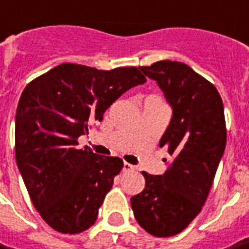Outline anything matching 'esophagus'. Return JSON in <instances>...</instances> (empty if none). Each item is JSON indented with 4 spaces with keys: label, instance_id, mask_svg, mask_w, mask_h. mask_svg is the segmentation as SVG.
<instances>
[{
    "label": "esophagus",
    "instance_id": "obj_1",
    "mask_svg": "<svg viewBox=\"0 0 249 249\" xmlns=\"http://www.w3.org/2000/svg\"><path fill=\"white\" fill-rule=\"evenodd\" d=\"M134 168V165H131V164H128V162H123V171H124V172H130V171H133Z\"/></svg>",
    "mask_w": 249,
    "mask_h": 249
}]
</instances>
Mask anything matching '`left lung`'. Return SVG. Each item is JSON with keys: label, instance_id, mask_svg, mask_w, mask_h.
I'll list each match as a JSON object with an SVG mask.
<instances>
[{"label": "left lung", "instance_id": "8db88e82", "mask_svg": "<svg viewBox=\"0 0 249 249\" xmlns=\"http://www.w3.org/2000/svg\"><path fill=\"white\" fill-rule=\"evenodd\" d=\"M140 69L172 107L160 140L172 160L162 175L142 172L145 188L131 198V209L147 233L169 237L186 229L206 202L226 145L224 104L213 84L186 63L160 61Z\"/></svg>", "mask_w": 249, "mask_h": 249}]
</instances>
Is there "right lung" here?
<instances>
[{"label":"right lung","mask_w":249,"mask_h":249,"mask_svg":"<svg viewBox=\"0 0 249 249\" xmlns=\"http://www.w3.org/2000/svg\"><path fill=\"white\" fill-rule=\"evenodd\" d=\"M146 82L138 68L97 70L62 63L31 81L16 111V162L31 200L56 232L75 234L95 224L121 172L119 157L77 147L93 122L126 90Z\"/></svg>","instance_id":"right-lung-1"}]
</instances>
